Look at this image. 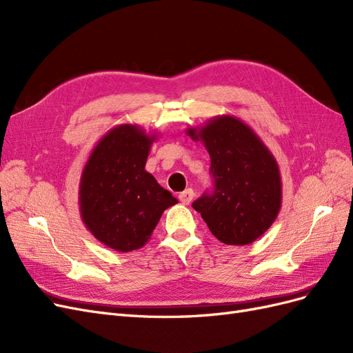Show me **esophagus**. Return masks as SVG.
<instances>
[{"label":"esophagus","mask_w":353,"mask_h":353,"mask_svg":"<svg viewBox=\"0 0 353 353\" xmlns=\"http://www.w3.org/2000/svg\"><path fill=\"white\" fill-rule=\"evenodd\" d=\"M178 199L181 203H183V205H190V203L194 199V191L191 188H187L185 191H183V193H179Z\"/></svg>","instance_id":"obj_1"}]
</instances>
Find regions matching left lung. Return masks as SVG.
<instances>
[{
    "label": "left lung",
    "instance_id": "1",
    "mask_svg": "<svg viewBox=\"0 0 353 353\" xmlns=\"http://www.w3.org/2000/svg\"><path fill=\"white\" fill-rule=\"evenodd\" d=\"M187 135L205 144L215 181L212 194L193 203L219 241L245 245L258 240L281 209L280 168L252 128L231 114L215 116Z\"/></svg>",
    "mask_w": 353,
    "mask_h": 353
}]
</instances>
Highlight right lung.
<instances>
[{
    "instance_id": "right-lung-1",
    "label": "right lung",
    "mask_w": 353,
    "mask_h": 353,
    "mask_svg": "<svg viewBox=\"0 0 353 353\" xmlns=\"http://www.w3.org/2000/svg\"><path fill=\"white\" fill-rule=\"evenodd\" d=\"M157 134L132 123L105 132L82 169L79 212L85 227L116 252L141 249L162 213L178 203L145 162Z\"/></svg>"
}]
</instances>
